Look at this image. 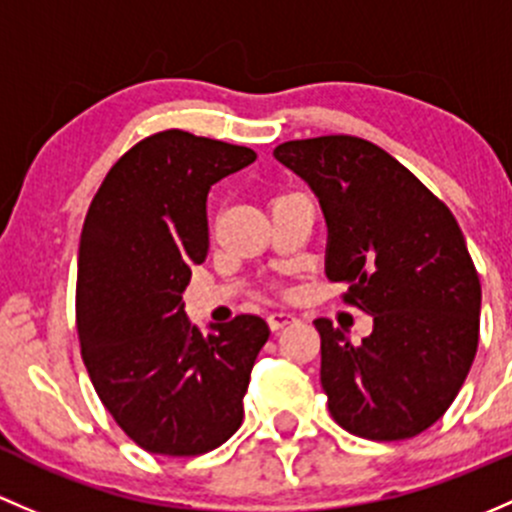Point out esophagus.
Returning <instances> with one entry per match:
<instances>
[{
    "label": "esophagus",
    "mask_w": 512,
    "mask_h": 512,
    "mask_svg": "<svg viewBox=\"0 0 512 512\" xmlns=\"http://www.w3.org/2000/svg\"><path fill=\"white\" fill-rule=\"evenodd\" d=\"M293 315L291 313H271L266 318V323H268V328L273 330V333H278V330H283L286 328V325H291L293 323Z\"/></svg>",
    "instance_id": "34e87169"
}]
</instances>
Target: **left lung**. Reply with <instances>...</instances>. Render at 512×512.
Returning <instances> with one entry per match:
<instances>
[{
    "instance_id": "left-lung-1",
    "label": "left lung",
    "mask_w": 512,
    "mask_h": 512,
    "mask_svg": "<svg viewBox=\"0 0 512 512\" xmlns=\"http://www.w3.org/2000/svg\"><path fill=\"white\" fill-rule=\"evenodd\" d=\"M273 155L318 194L328 278L347 283L342 300L374 318L360 345L333 320H315L330 414L362 439H412L446 414L478 350L481 278L461 226L370 140H288Z\"/></svg>"
}]
</instances>
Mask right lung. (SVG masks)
Masks as SVG:
<instances>
[{
	"label": "right lung",
	"instance_id": "right-lung-1",
	"mask_svg": "<svg viewBox=\"0 0 512 512\" xmlns=\"http://www.w3.org/2000/svg\"><path fill=\"white\" fill-rule=\"evenodd\" d=\"M254 160L251 147L177 128L147 135L110 167L83 221V362L115 424L150 453L214 451L244 419L268 325L236 315L204 335L189 325L182 293L209 249V189Z\"/></svg>",
	"mask_w": 512,
	"mask_h": 512
}]
</instances>
